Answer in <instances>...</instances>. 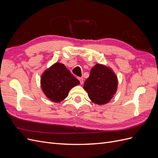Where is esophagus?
Listing matches in <instances>:
<instances>
[{"label": "esophagus", "instance_id": "obj_1", "mask_svg": "<svg viewBox=\"0 0 158 158\" xmlns=\"http://www.w3.org/2000/svg\"><path fill=\"white\" fill-rule=\"evenodd\" d=\"M78 80H79L80 82V84H83V83H84L83 78H78Z\"/></svg>", "mask_w": 158, "mask_h": 158}]
</instances>
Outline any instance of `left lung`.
Here are the masks:
<instances>
[{"instance_id":"obj_1","label":"left lung","mask_w":158,"mask_h":158,"mask_svg":"<svg viewBox=\"0 0 158 158\" xmlns=\"http://www.w3.org/2000/svg\"><path fill=\"white\" fill-rule=\"evenodd\" d=\"M117 77L111 69L97 64L91 70L85 80L84 89L88 92L92 102L103 105L108 103L117 92Z\"/></svg>"}]
</instances>
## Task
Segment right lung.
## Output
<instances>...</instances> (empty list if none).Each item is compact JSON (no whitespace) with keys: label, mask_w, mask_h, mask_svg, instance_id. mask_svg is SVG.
Instances as JSON below:
<instances>
[{"label":"right lung","mask_w":158,"mask_h":158,"mask_svg":"<svg viewBox=\"0 0 158 158\" xmlns=\"http://www.w3.org/2000/svg\"><path fill=\"white\" fill-rule=\"evenodd\" d=\"M80 84L79 80L62 63H56L43 73L41 85L51 101L60 102L68 96L69 91Z\"/></svg>","instance_id":"right-lung-1"}]
</instances>
